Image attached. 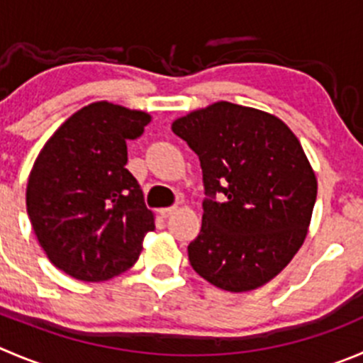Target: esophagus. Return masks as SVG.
<instances>
[{
    "label": "esophagus",
    "instance_id": "1",
    "mask_svg": "<svg viewBox=\"0 0 363 363\" xmlns=\"http://www.w3.org/2000/svg\"><path fill=\"white\" fill-rule=\"evenodd\" d=\"M176 210H178V206H176V205L165 206V208H160V216H162V217H171L172 213L176 212Z\"/></svg>",
    "mask_w": 363,
    "mask_h": 363
}]
</instances>
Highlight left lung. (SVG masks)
Listing matches in <instances>:
<instances>
[{
    "instance_id": "obj_1",
    "label": "left lung",
    "mask_w": 363,
    "mask_h": 363,
    "mask_svg": "<svg viewBox=\"0 0 363 363\" xmlns=\"http://www.w3.org/2000/svg\"><path fill=\"white\" fill-rule=\"evenodd\" d=\"M172 132L203 169V224L187 247L192 269L230 292L271 281L303 246L317 198L298 137L276 116L228 101L179 117Z\"/></svg>"
}]
</instances>
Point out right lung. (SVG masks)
Returning a JSON list of instances; mask_svg holds the SVG:
<instances>
[{
  "instance_id": "1",
  "label": "right lung",
  "mask_w": 363,
  "mask_h": 363,
  "mask_svg": "<svg viewBox=\"0 0 363 363\" xmlns=\"http://www.w3.org/2000/svg\"><path fill=\"white\" fill-rule=\"evenodd\" d=\"M151 116L108 101L72 113L44 144L26 187V210L51 264L82 281L128 271L155 216L126 169V143Z\"/></svg>"
}]
</instances>
